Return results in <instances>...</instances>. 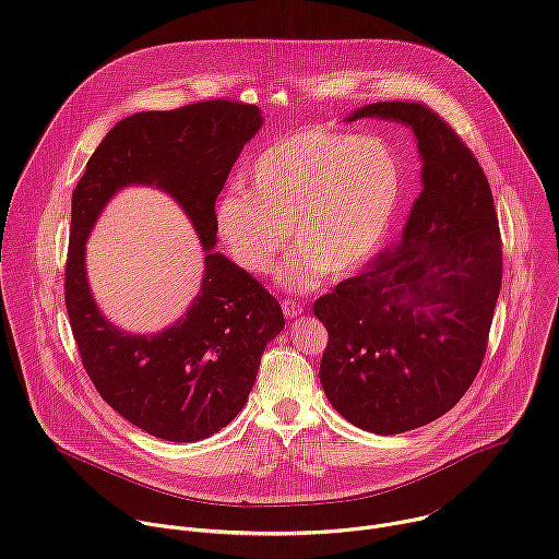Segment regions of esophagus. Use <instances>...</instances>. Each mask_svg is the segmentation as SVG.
I'll return each instance as SVG.
<instances>
[{
	"instance_id": "34e87169",
	"label": "esophagus",
	"mask_w": 559,
	"mask_h": 559,
	"mask_svg": "<svg viewBox=\"0 0 559 559\" xmlns=\"http://www.w3.org/2000/svg\"><path fill=\"white\" fill-rule=\"evenodd\" d=\"M282 310H284L286 319H295V317H299V314L304 312V306H301L299 301H293V299H284V301H282Z\"/></svg>"
}]
</instances>
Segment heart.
<instances>
[{
    "mask_svg": "<svg viewBox=\"0 0 559 559\" xmlns=\"http://www.w3.org/2000/svg\"><path fill=\"white\" fill-rule=\"evenodd\" d=\"M249 191L231 189L215 204V229L229 255L284 288L306 293L328 275L346 277L379 249L403 195V167L381 139L328 130L288 134L251 163Z\"/></svg>",
    "mask_w": 559,
    "mask_h": 559,
    "instance_id": "obj_1",
    "label": "heart"
}]
</instances>
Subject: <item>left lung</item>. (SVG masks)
Returning <instances> with one entry per match:
<instances>
[{
    "mask_svg": "<svg viewBox=\"0 0 559 559\" xmlns=\"http://www.w3.org/2000/svg\"><path fill=\"white\" fill-rule=\"evenodd\" d=\"M414 132L423 191L392 249L314 301L328 330L319 381L353 425L403 433L450 412L474 383L502 286V247L483 167L423 103H370L346 121Z\"/></svg>",
    "mask_w": 559,
    "mask_h": 559,
    "instance_id": "1",
    "label": "left lung"
}]
</instances>
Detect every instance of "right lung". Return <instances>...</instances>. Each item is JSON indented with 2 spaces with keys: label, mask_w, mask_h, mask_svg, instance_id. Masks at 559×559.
Instances as JSON below:
<instances>
[{
  "label": "right lung",
  "mask_w": 559,
  "mask_h": 559,
  "mask_svg": "<svg viewBox=\"0 0 559 559\" xmlns=\"http://www.w3.org/2000/svg\"><path fill=\"white\" fill-rule=\"evenodd\" d=\"M262 126L255 105L219 98L139 111L107 132L72 191L66 308L83 368L111 409L163 440L195 442L229 425L249 399L266 344L284 328L277 299L213 253L215 198ZM132 183L171 194L205 251L192 306L150 335L111 324L95 306L84 271V242L97 215Z\"/></svg>",
  "instance_id": "add662e5"
}]
</instances>
